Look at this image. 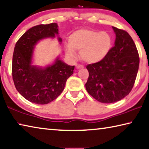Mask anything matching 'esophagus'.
Masks as SVG:
<instances>
[{
  "mask_svg": "<svg viewBox=\"0 0 149 149\" xmlns=\"http://www.w3.org/2000/svg\"><path fill=\"white\" fill-rule=\"evenodd\" d=\"M84 66L82 65H76V68L77 69H81V68H84Z\"/></svg>",
  "mask_w": 149,
  "mask_h": 149,
  "instance_id": "esophagus-1",
  "label": "esophagus"
}]
</instances>
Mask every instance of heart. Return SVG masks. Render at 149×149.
<instances>
[{
	"instance_id": "1",
	"label": "heart",
	"mask_w": 149,
	"mask_h": 149,
	"mask_svg": "<svg viewBox=\"0 0 149 149\" xmlns=\"http://www.w3.org/2000/svg\"><path fill=\"white\" fill-rule=\"evenodd\" d=\"M112 45V36L108 33L81 29L70 35L69 43L65 45V50L70 58L75 57L76 50H79L84 61L93 64L104 60L109 54Z\"/></svg>"
}]
</instances>
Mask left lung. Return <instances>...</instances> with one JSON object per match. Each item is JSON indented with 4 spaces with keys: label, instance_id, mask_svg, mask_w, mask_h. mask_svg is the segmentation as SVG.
Returning <instances> with one entry per match:
<instances>
[{
    "label": "left lung",
    "instance_id": "1",
    "mask_svg": "<svg viewBox=\"0 0 149 149\" xmlns=\"http://www.w3.org/2000/svg\"><path fill=\"white\" fill-rule=\"evenodd\" d=\"M114 47L104 60L87 65L89 78L85 87L99 102L112 103L122 100L132 91L139 65L135 42L127 32L112 27Z\"/></svg>",
    "mask_w": 149,
    "mask_h": 149
}]
</instances>
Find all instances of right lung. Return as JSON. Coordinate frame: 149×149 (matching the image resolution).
Instances as JSON below:
<instances>
[{"label":"right lung","instance_id":"add662e5","mask_svg":"<svg viewBox=\"0 0 149 149\" xmlns=\"http://www.w3.org/2000/svg\"><path fill=\"white\" fill-rule=\"evenodd\" d=\"M56 23L39 25L30 28L20 37L14 48L12 77L17 91L29 102L46 104L63 91L67 79L74 73L75 65L65 64L58 56L52 64L40 66L33 64L35 46L42 39H57Z\"/></svg>","mask_w":149,"mask_h":149}]
</instances>
